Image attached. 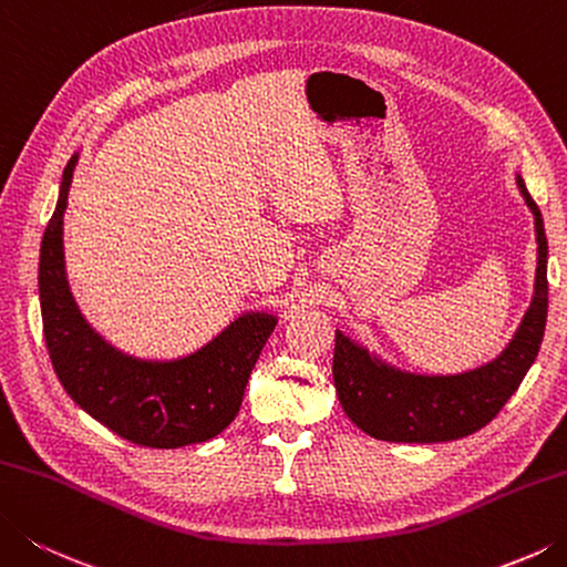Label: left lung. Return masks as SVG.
Here are the masks:
<instances>
[{"label": "left lung", "instance_id": "1", "mask_svg": "<svg viewBox=\"0 0 567 567\" xmlns=\"http://www.w3.org/2000/svg\"><path fill=\"white\" fill-rule=\"evenodd\" d=\"M516 185L536 219L538 269L528 311L494 360L456 375H420L390 365L343 330H336L338 400L365 434L404 444L462 440L494 420L536 362L548 318V239L540 209L520 175Z\"/></svg>", "mask_w": 567, "mask_h": 567}]
</instances>
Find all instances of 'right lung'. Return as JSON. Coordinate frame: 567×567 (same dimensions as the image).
<instances>
[{
	"label": "right lung",
	"mask_w": 567,
	"mask_h": 567,
	"mask_svg": "<svg viewBox=\"0 0 567 567\" xmlns=\"http://www.w3.org/2000/svg\"><path fill=\"white\" fill-rule=\"evenodd\" d=\"M76 163L79 153L63 169L39 256L41 318L53 370L83 412L127 442L155 450L207 442L237 416L251 370L279 318L247 311L209 343L173 360L135 358L111 346L83 318L66 276L63 212Z\"/></svg>",
	"instance_id": "1"
}]
</instances>
